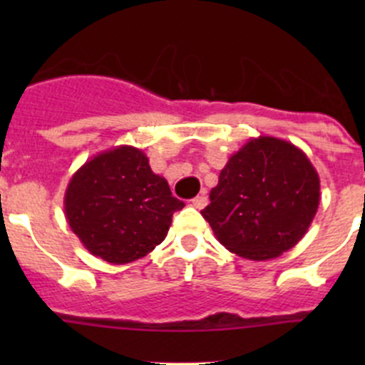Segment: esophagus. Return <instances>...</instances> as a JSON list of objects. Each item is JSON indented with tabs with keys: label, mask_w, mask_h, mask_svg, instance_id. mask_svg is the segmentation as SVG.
<instances>
[{
	"label": "esophagus",
	"mask_w": 365,
	"mask_h": 365,
	"mask_svg": "<svg viewBox=\"0 0 365 365\" xmlns=\"http://www.w3.org/2000/svg\"><path fill=\"white\" fill-rule=\"evenodd\" d=\"M206 205H208V197H206L205 194H201V196L194 197V200H192V206H194V208H197V210L205 208Z\"/></svg>",
	"instance_id": "esophagus-1"
}]
</instances>
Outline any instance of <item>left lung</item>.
<instances>
[{"label":"left lung","mask_w":365,"mask_h":365,"mask_svg":"<svg viewBox=\"0 0 365 365\" xmlns=\"http://www.w3.org/2000/svg\"><path fill=\"white\" fill-rule=\"evenodd\" d=\"M319 206V176L284 139L252 138L230 157L201 212L230 252L267 261L304 238Z\"/></svg>","instance_id":"1"}]
</instances>
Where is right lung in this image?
Instances as JSON below:
<instances>
[{
    "label": "right lung",
    "mask_w": 365,
    "mask_h": 365,
    "mask_svg": "<svg viewBox=\"0 0 365 365\" xmlns=\"http://www.w3.org/2000/svg\"><path fill=\"white\" fill-rule=\"evenodd\" d=\"M65 217L86 251L113 264L132 263L164 242L185 203L155 175L145 152L121 145L97 153L70 178Z\"/></svg>",
    "instance_id": "add662e5"
}]
</instances>
